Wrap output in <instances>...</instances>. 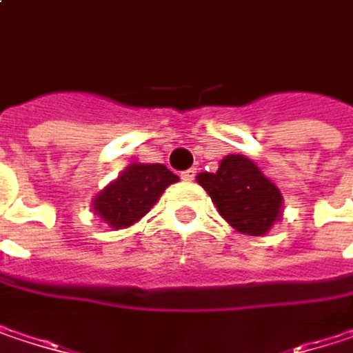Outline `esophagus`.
I'll return each mask as SVG.
<instances>
[{"instance_id":"esophagus-1","label":"esophagus","mask_w":353,"mask_h":353,"mask_svg":"<svg viewBox=\"0 0 353 353\" xmlns=\"http://www.w3.org/2000/svg\"><path fill=\"white\" fill-rule=\"evenodd\" d=\"M196 177V170H185V172H181V179L183 181H192Z\"/></svg>"}]
</instances>
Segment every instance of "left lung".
Returning <instances> with one entry per match:
<instances>
[{
  "label": "left lung",
  "instance_id": "8db88e82",
  "mask_svg": "<svg viewBox=\"0 0 353 353\" xmlns=\"http://www.w3.org/2000/svg\"><path fill=\"white\" fill-rule=\"evenodd\" d=\"M219 214L239 233L261 237L282 216V194L245 155H227L214 174H198Z\"/></svg>",
  "mask_w": 353,
  "mask_h": 353
}]
</instances>
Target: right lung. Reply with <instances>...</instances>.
Masks as SVG:
<instances>
[{"mask_svg":"<svg viewBox=\"0 0 353 353\" xmlns=\"http://www.w3.org/2000/svg\"><path fill=\"white\" fill-rule=\"evenodd\" d=\"M179 177L161 163H130L92 200V212L110 229H126L139 223Z\"/></svg>","mask_w":353,"mask_h":353,"instance_id":"1","label":"right lung"}]
</instances>
